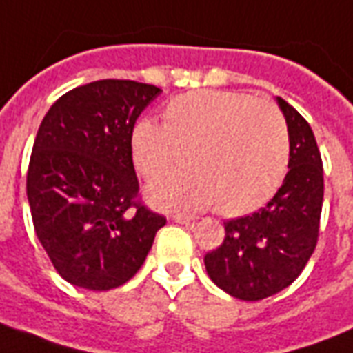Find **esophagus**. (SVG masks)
Masks as SVG:
<instances>
[{"mask_svg": "<svg viewBox=\"0 0 353 353\" xmlns=\"http://www.w3.org/2000/svg\"><path fill=\"white\" fill-rule=\"evenodd\" d=\"M172 221H176L179 224H190L194 221V216L189 215V213H174L172 215Z\"/></svg>", "mask_w": 353, "mask_h": 353, "instance_id": "1", "label": "esophagus"}]
</instances>
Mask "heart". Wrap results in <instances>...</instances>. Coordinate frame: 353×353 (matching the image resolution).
<instances>
[{"mask_svg": "<svg viewBox=\"0 0 353 353\" xmlns=\"http://www.w3.org/2000/svg\"><path fill=\"white\" fill-rule=\"evenodd\" d=\"M166 125L142 119L130 137L132 163L157 177L189 159L194 166L157 179L148 198L161 208L203 210L219 203L226 215L260 210L288 172V127L275 104L239 91L200 90L172 99Z\"/></svg>", "mask_w": 353, "mask_h": 353, "instance_id": "heart-1", "label": "heart"}]
</instances>
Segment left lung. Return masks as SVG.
Listing matches in <instances>:
<instances>
[{
	"mask_svg": "<svg viewBox=\"0 0 353 353\" xmlns=\"http://www.w3.org/2000/svg\"><path fill=\"white\" fill-rule=\"evenodd\" d=\"M290 137L288 174L256 213L224 223V241L203 258L208 275L232 297L258 301L296 281L318 243L323 166L305 117L276 97Z\"/></svg>",
	"mask_w": 353,
	"mask_h": 353,
	"instance_id": "1",
	"label": "left lung"
}]
</instances>
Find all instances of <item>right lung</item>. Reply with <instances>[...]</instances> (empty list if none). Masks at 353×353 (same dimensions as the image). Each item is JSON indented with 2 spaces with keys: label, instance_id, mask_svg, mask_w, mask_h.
<instances>
[{
  "label": "right lung",
  "instance_id": "add662e5",
  "mask_svg": "<svg viewBox=\"0 0 353 353\" xmlns=\"http://www.w3.org/2000/svg\"><path fill=\"white\" fill-rule=\"evenodd\" d=\"M134 80H97L52 104L28 168L39 241L65 281L117 288L137 275L166 219L138 200L130 137L161 95Z\"/></svg>",
  "mask_w": 353,
  "mask_h": 353
}]
</instances>
